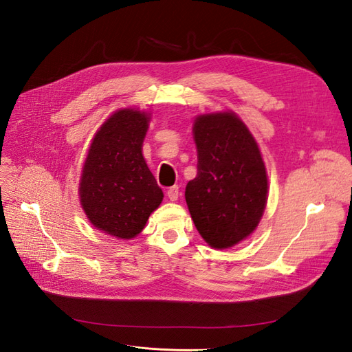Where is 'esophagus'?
<instances>
[{
	"mask_svg": "<svg viewBox=\"0 0 352 352\" xmlns=\"http://www.w3.org/2000/svg\"><path fill=\"white\" fill-rule=\"evenodd\" d=\"M166 196H168V199L171 200V201H177L178 197H179V188H178L177 186L169 187V188L166 190Z\"/></svg>",
	"mask_w": 352,
	"mask_h": 352,
	"instance_id": "34e87169",
	"label": "esophagus"
}]
</instances>
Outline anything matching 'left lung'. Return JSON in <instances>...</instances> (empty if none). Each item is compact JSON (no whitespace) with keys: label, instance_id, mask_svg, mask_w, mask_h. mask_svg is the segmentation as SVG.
I'll list each match as a JSON object with an SVG mask.
<instances>
[{"label":"left lung","instance_id":"8db88e82","mask_svg":"<svg viewBox=\"0 0 352 352\" xmlns=\"http://www.w3.org/2000/svg\"><path fill=\"white\" fill-rule=\"evenodd\" d=\"M197 177L188 181L186 201L194 225L214 250L248 238L263 217L268 181L261 152L233 111L196 117Z\"/></svg>","mask_w":352,"mask_h":352}]
</instances>
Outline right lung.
<instances>
[{"label":"right lung","instance_id":"add662e5","mask_svg":"<svg viewBox=\"0 0 352 352\" xmlns=\"http://www.w3.org/2000/svg\"><path fill=\"white\" fill-rule=\"evenodd\" d=\"M149 114L123 109L102 123L82 168L80 200L98 230L132 239L145 228L164 192L142 155Z\"/></svg>","mask_w":352,"mask_h":352}]
</instances>
